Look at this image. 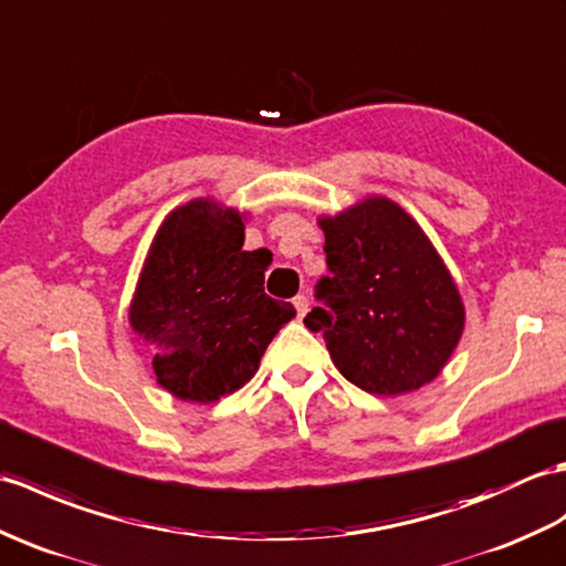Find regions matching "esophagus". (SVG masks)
I'll return each instance as SVG.
<instances>
[{
	"label": "esophagus",
	"instance_id": "1",
	"mask_svg": "<svg viewBox=\"0 0 566 566\" xmlns=\"http://www.w3.org/2000/svg\"><path fill=\"white\" fill-rule=\"evenodd\" d=\"M294 308H296L298 318H304V315L308 313V298H306V296H296V298H294Z\"/></svg>",
	"mask_w": 566,
	"mask_h": 566
}]
</instances>
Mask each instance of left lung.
Listing matches in <instances>:
<instances>
[{
    "mask_svg": "<svg viewBox=\"0 0 566 566\" xmlns=\"http://www.w3.org/2000/svg\"><path fill=\"white\" fill-rule=\"evenodd\" d=\"M333 277H323L306 327L333 364L371 396L431 384L463 337L465 306L451 270L417 219L384 195L321 214Z\"/></svg>",
    "mask_w": 566,
    "mask_h": 566,
    "instance_id": "1",
    "label": "left lung"
}]
</instances>
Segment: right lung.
I'll return each instance as SVG.
<instances>
[{
	"mask_svg": "<svg viewBox=\"0 0 566 566\" xmlns=\"http://www.w3.org/2000/svg\"><path fill=\"white\" fill-rule=\"evenodd\" d=\"M245 212L195 197L156 229L127 321L154 352L156 384L186 402L209 405L243 388L292 304L265 294L270 260L243 251Z\"/></svg>",
	"mask_w": 566,
	"mask_h": 566,
	"instance_id": "obj_1",
	"label": "right lung"
}]
</instances>
